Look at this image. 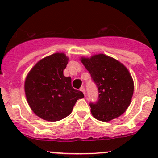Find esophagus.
Here are the masks:
<instances>
[{"mask_svg": "<svg viewBox=\"0 0 158 158\" xmlns=\"http://www.w3.org/2000/svg\"><path fill=\"white\" fill-rule=\"evenodd\" d=\"M79 90H81V91L82 92L83 94H85V88H84V87H81V88H80V89H79Z\"/></svg>", "mask_w": 158, "mask_h": 158, "instance_id": "obj_1", "label": "esophagus"}]
</instances>
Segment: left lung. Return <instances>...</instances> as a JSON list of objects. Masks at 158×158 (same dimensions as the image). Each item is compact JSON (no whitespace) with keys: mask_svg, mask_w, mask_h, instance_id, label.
<instances>
[{"mask_svg":"<svg viewBox=\"0 0 158 158\" xmlns=\"http://www.w3.org/2000/svg\"><path fill=\"white\" fill-rule=\"evenodd\" d=\"M97 87L98 99L90 102L94 118L108 122L117 118L129 106L134 93V81L128 69L116 59L104 54L81 58Z\"/></svg>","mask_w":158,"mask_h":158,"instance_id":"left-lung-1","label":"left lung"}]
</instances>
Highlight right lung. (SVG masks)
<instances>
[{
	"label": "right lung",
	"instance_id": "obj_1",
	"mask_svg": "<svg viewBox=\"0 0 158 158\" xmlns=\"http://www.w3.org/2000/svg\"><path fill=\"white\" fill-rule=\"evenodd\" d=\"M68 62L65 54L54 53L40 60L26 78L24 90L29 106L44 120L65 118L78 99L84 97L82 92L72 87L71 78L63 74Z\"/></svg>",
	"mask_w": 158,
	"mask_h": 158
}]
</instances>
